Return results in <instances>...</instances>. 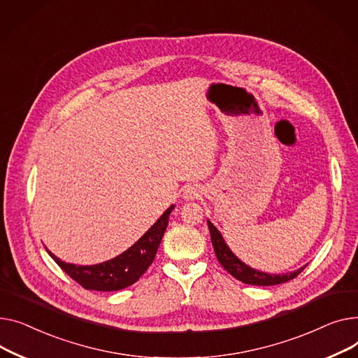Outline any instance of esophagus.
Wrapping results in <instances>:
<instances>
[{"instance_id": "obj_1", "label": "esophagus", "mask_w": 358, "mask_h": 358, "mask_svg": "<svg viewBox=\"0 0 358 358\" xmlns=\"http://www.w3.org/2000/svg\"><path fill=\"white\" fill-rule=\"evenodd\" d=\"M201 196V191L196 186H187L183 191V199L185 201H195Z\"/></svg>"}]
</instances>
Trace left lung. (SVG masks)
I'll return each instance as SVG.
<instances>
[{
    "label": "left lung",
    "instance_id": "obj_1",
    "mask_svg": "<svg viewBox=\"0 0 358 358\" xmlns=\"http://www.w3.org/2000/svg\"><path fill=\"white\" fill-rule=\"evenodd\" d=\"M208 221V228L209 233H211V241H213V247L217 255L218 262L221 263V266L229 273L231 276H234L237 280L247 283V285H255V286H273V285H280L285 283L287 280L295 279L299 273L305 268L301 267L295 271H289V273H283V275H273V273H266V271H260L256 270L253 267H250L248 264H245L244 262H241L231 248L228 247V244L225 243L222 234L218 231V228L209 221Z\"/></svg>",
    "mask_w": 358,
    "mask_h": 358
}]
</instances>
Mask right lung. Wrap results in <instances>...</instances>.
I'll list each match as a JSON object with an SVG mask.
<instances>
[{"label": "right lung", "mask_w": 358, "mask_h": 358, "mask_svg": "<svg viewBox=\"0 0 358 358\" xmlns=\"http://www.w3.org/2000/svg\"><path fill=\"white\" fill-rule=\"evenodd\" d=\"M173 209L175 205L167 208L162 217L129 250L99 264L78 266L73 263H65L48 248L46 251L57 266L82 287L99 292L121 290L136 283L153 263Z\"/></svg>", "instance_id": "1"}]
</instances>
